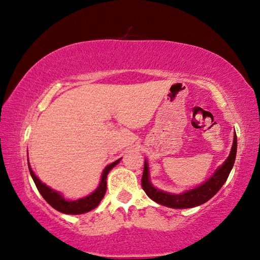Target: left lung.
I'll use <instances>...</instances> for the list:
<instances>
[{"mask_svg":"<svg viewBox=\"0 0 260 260\" xmlns=\"http://www.w3.org/2000/svg\"><path fill=\"white\" fill-rule=\"evenodd\" d=\"M236 150L237 138L235 134L230 156L227 157V159L214 171L213 174L206 181L201 183L200 186L189 189V190H186L181 193L167 192L153 186L150 181V172H149V165L147 159L144 160L142 183L141 184H142L143 190L146 191L147 195L158 204L172 209L195 208V206L204 204L205 202L212 199L215 193L219 191V189L223 186V183L226 182L228 175L231 173L233 166H234Z\"/></svg>","mask_w":260,"mask_h":260,"instance_id":"1","label":"left lung"}]
</instances>
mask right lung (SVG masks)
Returning <instances> with one entry per match:
<instances>
[{
    "instance_id": "1",
    "label": "right lung",
    "mask_w": 260,
    "mask_h": 260,
    "mask_svg": "<svg viewBox=\"0 0 260 260\" xmlns=\"http://www.w3.org/2000/svg\"><path fill=\"white\" fill-rule=\"evenodd\" d=\"M120 160H121V158L120 159L111 162V164H109L108 166H105V169L102 172V175H101V181H100L99 187L96 188L93 192L89 193V195H87L86 197H82V199H79L76 201L67 200L60 192L54 190V189L48 187L46 183H43L41 180L39 179L37 175H35L33 170L30 169L28 159H27V162H28L30 177H32L39 192L41 193L43 199H45L48 203L52 206V208L57 211H59V212H61V213H65V214H82V213L89 212V211L94 210L95 208H98L100 202L102 201V199L105 195V191H107L108 173Z\"/></svg>"
}]
</instances>
